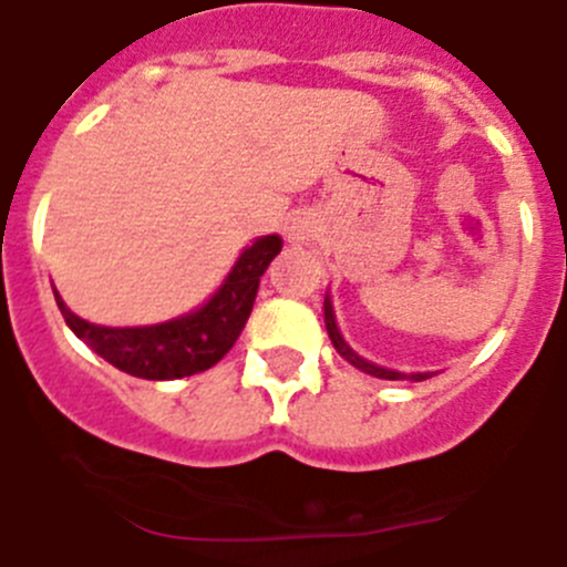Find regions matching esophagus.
<instances>
[{
  "mask_svg": "<svg viewBox=\"0 0 567 567\" xmlns=\"http://www.w3.org/2000/svg\"><path fill=\"white\" fill-rule=\"evenodd\" d=\"M315 233H318V227H315V221L309 215H300V218H295L287 227V238L292 240V244H307V240L315 238Z\"/></svg>",
  "mask_w": 567,
  "mask_h": 567,
  "instance_id": "34e87169",
  "label": "esophagus"
}]
</instances>
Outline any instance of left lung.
<instances>
[{
	"label": "left lung",
	"instance_id": "1",
	"mask_svg": "<svg viewBox=\"0 0 567 567\" xmlns=\"http://www.w3.org/2000/svg\"><path fill=\"white\" fill-rule=\"evenodd\" d=\"M323 318H327V332L329 338H332L334 349H338L340 354H343L349 363L354 365V369H360V372L365 374H372V378H383V380H425V378H432V374H403V372H392V369H383V365H374L369 363V360L360 358L358 352H354L352 346L346 343L343 334H340L338 329V320H334V309H332V300H323Z\"/></svg>",
	"mask_w": 567,
	"mask_h": 567
}]
</instances>
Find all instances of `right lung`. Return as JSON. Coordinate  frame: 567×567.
Instances as JSON below:
<instances>
[{
  "label": "right lung",
  "instance_id": "obj_1",
  "mask_svg": "<svg viewBox=\"0 0 567 567\" xmlns=\"http://www.w3.org/2000/svg\"><path fill=\"white\" fill-rule=\"evenodd\" d=\"M280 247L284 240L278 235L258 238L252 247L240 252L221 289L202 309L167 320V323H155V327H96L70 312L59 292L56 303L73 334L115 369L144 380L189 378V374L207 372L209 365L218 363L233 349L252 312L260 275L267 272Z\"/></svg>",
  "mask_w": 567,
  "mask_h": 567
}]
</instances>
